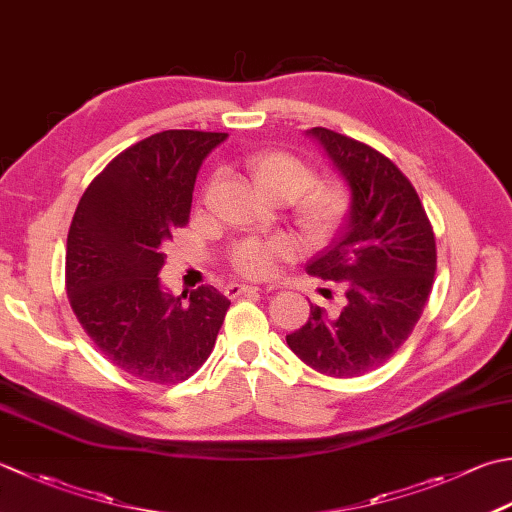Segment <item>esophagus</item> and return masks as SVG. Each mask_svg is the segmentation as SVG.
I'll return each instance as SVG.
<instances>
[{
  "label": "esophagus",
  "mask_w": 512,
  "mask_h": 512,
  "mask_svg": "<svg viewBox=\"0 0 512 512\" xmlns=\"http://www.w3.org/2000/svg\"><path fill=\"white\" fill-rule=\"evenodd\" d=\"M259 290H262V288H257V286H244V284H230V286L226 288V295H228L230 299H235V297H239V295H255V293H259Z\"/></svg>",
  "instance_id": "1"
}]
</instances>
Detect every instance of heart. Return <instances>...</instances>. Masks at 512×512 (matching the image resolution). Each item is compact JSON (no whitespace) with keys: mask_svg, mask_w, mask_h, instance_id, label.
<instances>
[{"mask_svg":"<svg viewBox=\"0 0 512 512\" xmlns=\"http://www.w3.org/2000/svg\"><path fill=\"white\" fill-rule=\"evenodd\" d=\"M250 184L270 202H290V219L306 248H324L339 235L350 213V190L339 179H317L304 157L288 150H259L244 159ZM293 257L286 239H244L228 262L248 279H268Z\"/></svg>","mask_w":512,"mask_h":512,"instance_id":"heart-1","label":"heart"}]
</instances>
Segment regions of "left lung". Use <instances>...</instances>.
I'll return each instance as SVG.
<instances>
[{"label": "left lung", "mask_w": 512, "mask_h": 512, "mask_svg": "<svg viewBox=\"0 0 512 512\" xmlns=\"http://www.w3.org/2000/svg\"><path fill=\"white\" fill-rule=\"evenodd\" d=\"M310 135L346 177L353 204L342 235L306 273L342 284L346 304L339 315L310 304L286 342L317 373L350 379L382 366L413 333L433 290L435 233L415 186L384 153L322 126Z\"/></svg>", "instance_id": "left-lung-1"}]
</instances>
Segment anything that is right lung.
Instances as JSON below:
<instances>
[{
  "label": "right lung",
  "instance_id": "1",
  "mask_svg": "<svg viewBox=\"0 0 512 512\" xmlns=\"http://www.w3.org/2000/svg\"><path fill=\"white\" fill-rule=\"evenodd\" d=\"M226 133L164 130L119 153L88 184L66 242V293L110 364L150 384H179L213 353L230 306L213 286L162 290L164 244L184 228L197 170Z\"/></svg>",
  "mask_w": 512,
  "mask_h": 512
}]
</instances>
